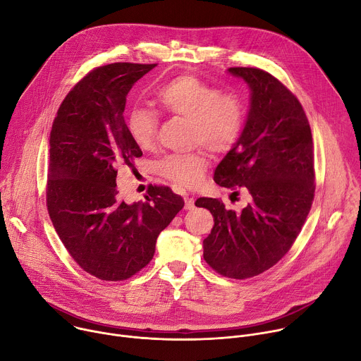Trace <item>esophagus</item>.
<instances>
[{
  "label": "esophagus",
  "instance_id": "esophagus-1",
  "mask_svg": "<svg viewBox=\"0 0 361 361\" xmlns=\"http://www.w3.org/2000/svg\"><path fill=\"white\" fill-rule=\"evenodd\" d=\"M184 209L185 210H192L194 209V199L192 197H188V195H185V197H184Z\"/></svg>",
  "mask_w": 361,
  "mask_h": 361
}]
</instances>
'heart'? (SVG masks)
Returning a JSON list of instances; mask_svg holds the SVG:
<instances>
[{
    "mask_svg": "<svg viewBox=\"0 0 361 361\" xmlns=\"http://www.w3.org/2000/svg\"><path fill=\"white\" fill-rule=\"evenodd\" d=\"M161 108L191 121V142L203 144L213 152H226L240 137L245 123V104L236 93H221L217 87L192 75H180L157 92ZM128 133L141 149L152 148L158 129V114L134 106L126 116ZM203 148L187 154H169L155 164V171L181 188L197 187L209 169Z\"/></svg>",
    "mask_w": 361,
    "mask_h": 361,
    "instance_id": "heart-1",
    "label": "heart"
}]
</instances>
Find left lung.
Here are the masks:
<instances>
[{"label":"left lung","mask_w":361,"mask_h":361,"mask_svg":"<svg viewBox=\"0 0 361 361\" xmlns=\"http://www.w3.org/2000/svg\"><path fill=\"white\" fill-rule=\"evenodd\" d=\"M227 72L247 83L250 102L240 137L219 162L214 181L245 188L250 202L240 212L210 197L195 206L214 219L203 240L204 260L223 276L246 279L281 260L307 220L315 191L312 135L300 101L272 75L255 68Z\"/></svg>","instance_id":"8db88e82"}]
</instances>
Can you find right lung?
<instances>
[{
  "label": "right lung",
  "instance_id": "right-lung-1",
  "mask_svg": "<svg viewBox=\"0 0 361 361\" xmlns=\"http://www.w3.org/2000/svg\"><path fill=\"white\" fill-rule=\"evenodd\" d=\"M157 64L112 63L92 71L61 102L50 133L47 209L76 264L102 281H123L155 252L158 235L183 209L181 195L151 185L145 202L118 199L119 166L142 151L123 119L126 94Z\"/></svg>",
  "mask_w": 361,
  "mask_h": 361
}]
</instances>
